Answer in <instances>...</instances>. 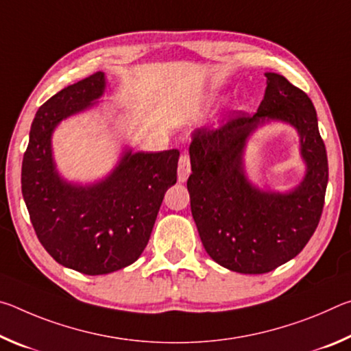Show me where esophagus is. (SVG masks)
<instances>
[{
	"label": "esophagus",
	"mask_w": 351,
	"mask_h": 351,
	"mask_svg": "<svg viewBox=\"0 0 351 351\" xmlns=\"http://www.w3.org/2000/svg\"><path fill=\"white\" fill-rule=\"evenodd\" d=\"M190 175V158L187 154H182L180 158V162H178V181L186 182Z\"/></svg>",
	"instance_id": "obj_1"
}]
</instances>
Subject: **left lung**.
Wrapping results in <instances>:
<instances>
[{
  "label": "left lung",
  "mask_w": 351,
  "mask_h": 351,
  "mask_svg": "<svg viewBox=\"0 0 351 351\" xmlns=\"http://www.w3.org/2000/svg\"><path fill=\"white\" fill-rule=\"evenodd\" d=\"M266 91L254 116L239 112L217 130L192 134L187 180L190 209L206 252L241 274H265L294 258L322 215L328 159L311 99L283 75L266 73ZM271 120L293 125L307 164L304 181L289 193L260 191L247 180V138Z\"/></svg>",
  "instance_id": "8db88e82"
}]
</instances>
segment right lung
<instances>
[{
  "instance_id": "right-lung-1",
  "label": "right lung",
  "mask_w": 351,
  "mask_h": 351,
  "mask_svg": "<svg viewBox=\"0 0 351 351\" xmlns=\"http://www.w3.org/2000/svg\"><path fill=\"white\" fill-rule=\"evenodd\" d=\"M104 73L63 88L40 106L23 158L21 190L38 240L57 263L102 276L134 263L150 240L164 195L176 182L180 152L125 150L105 180L80 186L58 175L52 133L102 97Z\"/></svg>"
}]
</instances>
